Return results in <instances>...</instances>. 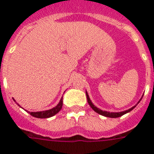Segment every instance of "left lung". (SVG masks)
Listing matches in <instances>:
<instances>
[{"instance_id":"8db88e82","label":"left lung","mask_w":154,"mask_h":154,"mask_svg":"<svg viewBox=\"0 0 154 154\" xmlns=\"http://www.w3.org/2000/svg\"><path fill=\"white\" fill-rule=\"evenodd\" d=\"M85 94H86L87 101H88V103H89V106H91V108H92V109H93L94 111H95V112H97V113L100 114V115H102V116H106V117H109V118H117V117H119V116H122L124 115V114H126V113H127V112H130L131 110H133V109H134L136 106H137V105L138 104V103H140V100H141V99H142L143 96H142V97H141V99H140V100H139V102H138V103H137V105H135L134 106H133V107H132V108L129 109L125 110V111H122V112H107V111H103V110L97 108V107H96V106H95V105H94L93 103H92L90 98H89V95H88V92H87L86 91H85Z\"/></svg>"}]
</instances>
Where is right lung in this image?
Instances as JSON below:
<instances>
[{"instance_id": "1", "label": "right lung", "mask_w": 154, "mask_h": 154, "mask_svg": "<svg viewBox=\"0 0 154 154\" xmlns=\"http://www.w3.org/2000/svg\"><path fill=\"white\" fill-rule=\"evenodd\" d=\"M62 99L63 97L61 98L60 101L59 103H58L56 106H55L54 108L48 110H45V111H40V112H28V110H26L27 112L28 113H30V115H31L34 117L36 118H41V119H45V118H49L53 116H55V114L58 113L61 109H62V105H63V101H62ZM14 101L16 102L14 99ZM20 106V105L17 104Z\"/></svg>"}]
</instances>
